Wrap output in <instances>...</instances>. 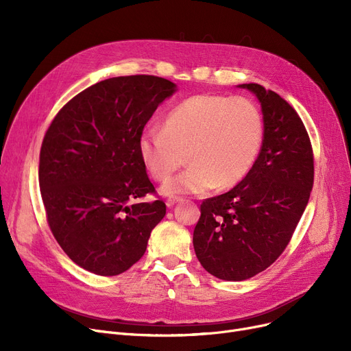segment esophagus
I'll list each match as a JSON object with an SVG mask.
<instances>
[{"label":"esophagus","mask_w":351,"mask_h":351,"mask_svg":"<svg viewBox=\"0 0 351 351\" xmlns=\"http://www.w3.org/2000/svg\"><path fill=\"white\" fill-rule=\"evenodd\" d=\"M182 197H179V196H169V197H166V205H168L169 208L171 206H173L176 202H179Z\"/></svg>","instance_id":"esophagus-1"}]
</instances>
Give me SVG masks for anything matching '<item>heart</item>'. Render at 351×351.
I'll return each instance as SVG.
<instances>
[{"instance_id": "heart-1", "label": "heart", "mask_w": 351, "mask_h": 351, "mask_svg": "<svg viewBox=\"0 0 351 351\" xmlns=\"http://www.w3.org/2000/svg\"><path fill=\"white\" fill-rule=\"evenodd\" d=\"M263 122L257 106L242 97L200 94L176 104L162 128L146 129L138 149L155 180L168 179L186 159L189 168L165 183V193L229 189L243 180L259 156Z\"/></svg>"}]
</instances>
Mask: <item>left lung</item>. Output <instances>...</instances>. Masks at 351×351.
<instances>
[{"mask_svg": "<svg viewBox=\"0 0 351 351\" xmlns=\"http://www.w3.org/2000/svg\"><path fill=\"white\" fill-rule=\"evenodd\" d=\"M261 101L263 142L246 178L205 199L193 230L200 265L222 280L241 282L266 270L287 247L315 182L306 126L274 90L243 84Z\"/></svg>", "mask_w": 351, "mask_h": 351, "instance_id": "1", "label": "left lung"}]
</instances>
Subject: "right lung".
<instances>
[{
  "mask_svg": "<svg viewBox=\"0 0 351 351\" xmlns=\"http://www.w3.org/2000/svg\"><path fill=\"white\" fill-rule=\"evenodd\" d=\"M175 84L155 75L101 81L68 101L47 129L40 189L48 226L69 259L99 276L128 270L143 256L166 213L138 142Z\"/></svg>",
  "mask_w": 351,
  "mask_h": 351,
  "instance_id": "obj_1",
  "label": "right lung"
}]
</instances>
